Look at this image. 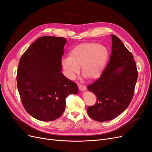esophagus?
<instances>
[{
	"label": "esophagus",
	"mask_w": 152,
	"mask_h": 152,
	"mask_svg": "<svg viewBox=\"0 0 152 152\" xmlns=\"http://www.w3.org/2000/svg\"><path fill=\"white\" fill-rule=\"evenodd\" d=\"M78 87H79V89L80 91H85L86 89V86L84 85L78 84Z\"/></svg>",
	"instance_id": "obj_1"
}]
</instances>
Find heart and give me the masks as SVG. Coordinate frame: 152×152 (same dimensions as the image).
<instances>
[{
  "mask_svg": "<svg viewBox=\"0 0 152 152\" xmlns=\"http://www.w3.org/2000/svg\"><path fill=\"white\" fill-rule=\"evenodd\" d=\"M108 57V49L104 45L94 42L82 43L71 50L69 58H63L61 64L70 79H75L80 68L83 76L96 79L102 74Z\"/></svg>",
  "mask_w": 152,
  "mask_h": 152,
  "instance_id": "b5f03b06",
  "label": "heart"
}]
</instances>
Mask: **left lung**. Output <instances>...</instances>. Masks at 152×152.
<instances>
[{
    "label": "left lung",
    "instance_id": "8db88e82",
    "mask_svg": "<svg viewBox=\"0 0 152 152\" xmlns=\"http://www.w3.org/2000/svg\"><path fill=\"white\" fill-rule=\"evenodd\" d=\"M112 40L110 59L102 74L87 86L97 100L87 109L93 120L104 122L112 120L129 105L134 93L137 70L132 53L117 36Z\"/></svg>",
    "mask_w": 152,
    "mask_h": 152
}]
</instances>
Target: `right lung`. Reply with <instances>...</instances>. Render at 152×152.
<instances>
[{"label": "right lung", "instance_id": "obj_1", "mask_svg": "<svg viewBox=\"0 0 152 152\" xmlns=\"http://www.w3.org/2000/svg\"><path fill=\"white\" fill-rule=\"evenodd\" d=\"M66 40L43 36L22 55L16 76L23 105L31 116L52 121L65 111L66 98L79 92L75 82L61 73V58Z\"/></svg>", "mask_w": 152, "mask_h": 152}]
</instances>
